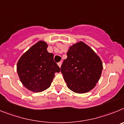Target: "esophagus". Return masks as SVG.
<instances>
[{
    "label": "esophagus",
    "instance_id": "esophagus-1",
    "mask_svg": "<svg viewBox=\"0 0 124 124\" xmlns=\"http://www.w3.org/2000/svg\"><path fill=\"white\" fill-rule=\"evenodd\" d=\"M57 64H58V65H59V67H61V65H62V62H59V63H57Z\"/></svg>",
    "mask_w": 124,
    "mask_h": 124
}]
</instances>
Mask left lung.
<instances>
[{
	"instance_id": "1",
	"label": "left lung",
	"mask_w": 124,
	"mask_h": 124,
	"mask_svg": "<svg viewBox=\"0 0 124 124\" xmlns=\"http://www.w3.org/2000/svg\"><path fill=\"white\" fill-rule=\"evenodd\" d=\"M61 67L68 88L77 93L92 90L101 77L102 63L100 57L83 42L70 47Z\"/></svg>"
}]
</instances>
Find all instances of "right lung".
Instances as JSON below:
<instances>
[{"instance_id": "obj_1", "label": "right lung", "mask_w": 124, "mask_h": 124, "mask_svg": "<svg viewBox=\"0 0 124 124\" xmlns=\"http://www.w3.org/2000/svg\"><path fill=\"white\" fill-rule=\"evenodd\" d=\"M47 44L40 41L29 49L19 59L17 72L22 84L34 93L41 92L51 86L55 72L60 68L54 61V54L47 51Z\"/></svg>"}]
</instances>
